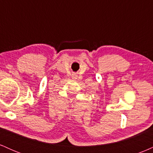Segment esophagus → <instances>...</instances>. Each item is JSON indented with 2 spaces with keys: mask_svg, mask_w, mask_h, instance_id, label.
I'll list each match as a JSON object with an SVG mask.
<instances>
[{
  "mask_svg": "<svg viewBox=\"0 0 153 153\" xmlns=\"http://www.w3.org/2000/svg\"><path fill=\"white\" fill-rule=\"evenodd\" d=\"M76 76H77V75H75V74H73V78H75V77H76Z\"/></svg>",
  "mask_w": 153,
  "mask_h": 153,
  "instance_id": "obj_1",
  "label": "esophagus"
}]
</instances>
